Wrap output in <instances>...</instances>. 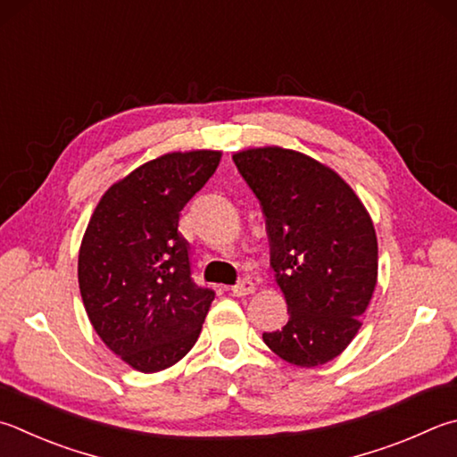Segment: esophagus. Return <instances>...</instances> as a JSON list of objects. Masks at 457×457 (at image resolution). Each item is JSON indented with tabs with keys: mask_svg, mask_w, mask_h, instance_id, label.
Wrapping results in <instances>:
<instances>
[{
	"mask_svg": "<svg viewBox=\"0 0 457 457\" xmlns=\"http://www.w3.org/2000/svg\"><path fill=\"white\" fill-rule=\"evenodd\" d=\"M229 292H231V295H236V297H244V295L253 294L255 286H253L252 279H242L237 286H231Z\"/></svg>",
	"mask_w": 457,
	"mask_h": 457,
	"instance_id": "34e87169",
	"label": "esophagus"
}]
</instances>
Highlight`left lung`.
<instances>
[{
    "instance_id": "left-lung-1",
    "label": "left lung",
    "mask_w": 457,
    "mask_h": 457,
    "mask_svg": "<svg viewBox=\"0 0 457 457\" xmlns=\"http://www.w3.org/2000/svg\"><path fill=\"white\" fill-rule=\"evenodd\" d=\"M231 157L262 205L273 279L289 313L263 342L292 366H323L358 336L376 289L373 221L350 184L310 155L263 145Z\"/></svg>"
}]
</instances>
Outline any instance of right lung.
<instances>
[{
    "mask_svg": "<svg viewBox=\"0 0 457 457\" xmlns=\"http://www.w3.org/2000/svg\"><path fill=\"white\" fill-rule=\"evenodd\" d=\"M215 149L170 152L107 187L78 255V281L96 334L129 368H171L195 345L213 292L189 278L179 212L213 176Z\"/></svg>",
    "mask_w": 457,
    "mask_h": 457,
    "instance_id": "obj_1",
    "label": "right lung"
}]
</instances>
